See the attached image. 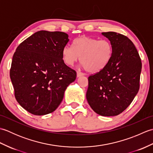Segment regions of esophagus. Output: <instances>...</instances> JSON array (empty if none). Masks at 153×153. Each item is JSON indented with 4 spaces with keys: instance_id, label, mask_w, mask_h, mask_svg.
Segmentation results:
<instances>
[{
    "instance_id": "1",
    "label": "esophagus",
    "mask_w": 153,
    "mask_h": 153,
    "mask_svg": "<svg viewBox=\"0 0 153 153\" xmlns=\"http://www.w3.org/2000/svg\"><path fill=\"white\" fill-rule=\"evenodd\" d=\"M84 76V74L83 73L81 72V71H77V77H81V76Z\"/></svg>"
}]
</instances>
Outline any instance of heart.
<instances>
[{
  "label": "heart",
  "mask_w": 153,
  "mask_h": 153,
  "mask_svg": "<svg viewBox=\"0 0 153 153\" xmlns=\"http://www.w3.org/2000/svg\"><path fill=\"white\" fill-rule=\"evenodd\" d=\"M72 46L66 45L63 48L64 63L72 66L80 57L81 64L90 73H97L104 69L112 56V45L106 39L83 36L75 39Z\"/></svg>",
  "instance_id": "1"
}]
</instances>
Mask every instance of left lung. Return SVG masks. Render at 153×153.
<instances>
[{"label": "left lung", "instance_id": "1", "mask_svg": "<svg viewBox=\"0 0 153 153\" xmlns=\"http://www.w3.org/2000/svg\"><path fill=\"white\" fill-rule=\"evenodd\" d=\"M112 45L107 66L88 77L86 98L97 114L117 116L130 105L139 89L142 64L132 41L116 32H103Z\"/></svg>", "mask_w": 153, "mask_h": 153}]
</instances>
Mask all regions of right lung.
Returning <instances> with one entry per match:
<instances>
[{
	"label": "right lung",
	"mask_w": 153,
	"mask_h": 153,
	"mask_svg": "<svg viewBox=\"0 0 153 153\" xmlns=\"http://www.w3.org/2000/svg\"><path fill=\"white\" fill-rule=\"evenodd\" d=\"M68 41L64 32L39 31L16 48L10 76L16 100L32 114L54 112L67 87L76 78V71L62 59V49Z\"/></svg>",
	"instance_id": "1"
}]
</instances>
